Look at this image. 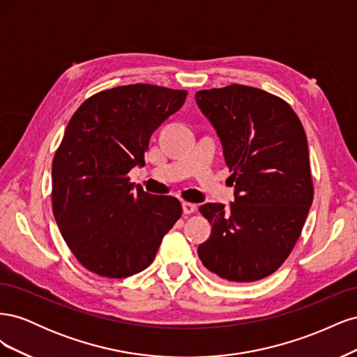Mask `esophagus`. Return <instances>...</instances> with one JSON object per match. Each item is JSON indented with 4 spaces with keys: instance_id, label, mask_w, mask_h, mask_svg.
Returning a JSON list of instances; mask_svg holds the SVG:
<instances>
[{
    "instance_id": "1",
    "label": "esophagus",
    "mask_w": 357,
    "mask_h": 357,
    "mask_svg": "<svg viewBox=\"0 0 357 357\" xmlns=\"http://www.w3.org/2000/svg\"><path fill=\"white\" fill-rule=\"evenodd\" d=\"M197 211V205L192 202H183V213L185 214H192Z\"/></svg>"
}]
</instances>
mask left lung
<instances>
[{"mask_svg": "<svg viewBox=\"0 0 357 357\" xmlns=\"http://www.w3.org/2000/svg\"><path fill=\"white\" fill-rule=\"evenodd\" d=\"M197 104L220 137L235 199L204 204L210 238L198 256L210 273L250 283L275 273L294 250L314 195L307 135L278 96L244 84L198 91Z\"/></svg>", "mask_w": 357, "mask_h": 357, "instance_id": "1", "label": "left lung"}]
</instances>
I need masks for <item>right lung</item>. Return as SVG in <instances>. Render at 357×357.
Instances as JSON below:
<instances>
[{"label":"right lung","instance_id":"1","mask_svg":"<svg viewBox=\"0 0 357 357\" xmlns=\"http://www.w3.org/2000/svg\"><path fill=\"white\" fill-rule=\"evenodd\" d=\"M186 91L128 84L89 96L73 114L52 164V207L75 259L88 271L125 278L153 262L181 218L174 197L150 195L128 172L144 165L150 135Z\"/></svg>","mask_w":357,"mask_h":357}]
</instances>
